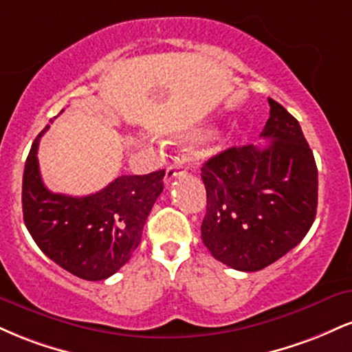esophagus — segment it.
<instances>
[{"label":"esophagus","mask_w":352,"mask_h":352,"mask_svg":"<svg viewBox=\"0 0 352 352\" xmlns=\"http://www.w3.org/2000/svg\"><path fill=\"white\" fill-rule=\"evenodd\" d=\"M184 170H185V167H184V164L180 162V160H175V162H172L167 167V172H165V180H164L165 185L170 184V182L175 179L177 175H180V173Z\"/></svg>","instance_id":"esophagus-1"}]
</instances>
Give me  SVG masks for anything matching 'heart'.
<instances>
[{
  "label": "heart",
  "mask_w": 352,
  "mask_h": 352,
  "mask_svg": "<svg viewBox=\"0 0 352 352\" xmlns=\"http://www.w3.org/2000/svg\"><path fill=\"white\" fill-rule=\"evenodd\" d=\"M200 135H201V134H200Z\"/></svg>",
  "instance_id": "1"
}]
</instances>
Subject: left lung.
<instances>
[{
  "label": "left lung",
  "mask_w": 352,
  "mask_h": 352,
  "mask_svg": "<svg viewBox=\"0 0 352 352\" xmlns=\"http://www.w3.org/2000/svg\"><path fill=\"white\" fill-rule=\"evenodd\" d=\"M260 137L270 144L230 147L201 167L207 213L201 240L213 258L240 272L280 260L309 232L318 207V168L298 120L268 99Z\"/></svg>",
  "instance_id": "1"
}]
</instances>
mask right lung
Instances as JSON below:
<instances>
[{"label":"right lung","mask_w":352,"mask_h":352,"mask_svg":"<svg viewBox=\"0 0 352 352\" xmlns=\"http://www.w3.org/2000/svg\"><path fill=\"white\" fill-rule=\"evenodd\" d=\"M38 135L23 173V217L41 252L74 276L100 281L131 260L157 197L165 170L120 175L86 197L52 193L43 184Z\"/></svg>","instance_id":"obj_1"}]
</instances>
